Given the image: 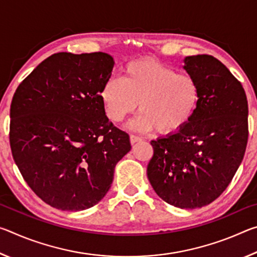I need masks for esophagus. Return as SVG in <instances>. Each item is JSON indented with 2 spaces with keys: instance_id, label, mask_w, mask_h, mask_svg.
Segmentation results:
<instances>
[{
  "instance_id": "obj_1",
  "label": "esophagus",
  "mask_w": 257,
  "mask_h": 257,
  "mask_svg": "<svg viewBox=\"0 0 257 257\" xmlns=\"http://www.w3.org/2000/svg\"><path fill=\"white\" fill-rule=\"evenodd\" d=\"M142 141H143V138L135 136V135H132V136H130V143H132L133 145L136 144V143H138V142H142Z\"/></svg>"
}]
</instances>
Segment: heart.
Segmentation results:
<instances>
[{
	"label": "heart",
	"instance_id": "b5f03b06",
	"mask_svg": "<svg viewBox=\"0 0 257 257\" xmlns=\"http://www.w3.org/2000/svg\"><path fill=\"white\" fill-rule=\"evenodd\" d=\"M104 113L118 123L138 107L129 127L138 132L155 128L161 135L176 134L190 122L201 98L197 82L152 59L132 61L123 75L110 78L99 92Z\"/></svg>",
	"mask_w": 257,
	"mask_h": 257
}]
</instances>
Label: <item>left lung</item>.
I'll list each match as a JSON object with an SVG mask.
<instances>
[{"instance_id": "obj_1", "label": "left lung", "mask_w": 257, "mask_h": 257, "mask_svg": "<svg viewBox=\"0 0 257 257\" xmlns=\"http://www.w3.org/2000/svg\"><path fill=\"white\" fill-rule=\"evenodd\" d=\"M182 68L199 87L198 107L184 129L151 142L147 177L164 202L194 210L219 197L238 170L248 138V104L240 82L214 56H186Z\"/></svg>"}]
</instances>
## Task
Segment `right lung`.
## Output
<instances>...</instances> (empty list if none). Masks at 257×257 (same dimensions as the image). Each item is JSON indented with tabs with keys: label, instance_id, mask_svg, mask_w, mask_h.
<instances>
[{
	"label": "right lung",
	"instance_id": "right-lung-1",
	"mask_svg": "<svg viewBox=\"0 0 257 257\" xmlns=\"http://www.w3.org/2000/svg\"><path fill=\"white\" fill-rule=\"evenodd\" d=\"M113 67L103 52H60L38 64L12 98L15 162L34 193L59 210L96 205L132 150L129 135L108 121L99 98Z\"/></svg>",
	"mask_w": 257,
	"mask_h": 257
}]
</instances>
